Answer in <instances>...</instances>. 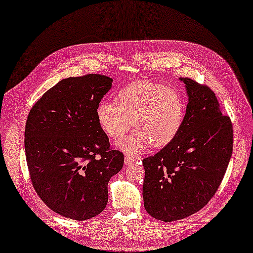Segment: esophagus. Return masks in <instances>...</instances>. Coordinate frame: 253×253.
Instances as JSON below:
<instances>
[{
	"mask_svg": "<svg viewBox=\"0 0 253 253\" xmlns=\"http://www.w3.org/2000/svg\"><path fill=\"white\" fill-rule=\"evenodd\" d=\"M135 161H136V160H135L134 158L129 157V156H126V157L124 158V162H125L126 166H130V164H133Z\"/></svg>",
	"mask_w": 253,
	"mask_h": 253,
	"instance_id": "34e87169",
	"label": "esophagus"
}]
</instances>
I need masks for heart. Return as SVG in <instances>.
<instances>
[{"mask_svg": "<svg viewBox=\"0 0 253 253\" xmlns=\"http://www.w3.org/2000/svg\"><path fill=\"white\" fill-rule=\"evenodd\" d=\"M184 114V102L178 92L149 82L125 87L116 95L115 103L102 101L96 108L98 124L113 139L122 137L132 122L136 129L116 142L118 149L132 156L150 145H169L179 132Z\"/></svg>", "mask_w": 253, "mask_h": 253, "instance_id": "b5f03b06", "label": "heart"}]
</instances>
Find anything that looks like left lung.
Segmentation results:
<instances>
[{
    "instance_id": "1",
    "label": "left lung",
    "mask_w": 253,
    "mask_h": 253,
    "mask_svg": "<svg viewBox=\"0 0 253 253\" xmlns=\"http://www.w3.org/2000/svg\"><path fill=\"white\" fill-rule=\"evenodd\" d=\"M188 96L175 137L154 156L142 160L146 211L170 222L204 208L220 185L233 153V125L223 116L214 92L181 78Z\"/></svg>"
}]
</instances>
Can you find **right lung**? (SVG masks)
I'll return each mask as SVG.
<instances>
[{
    "label": "right lung",
    "mask_w": 253,
    "mask_h": 253,
    "mask_svg": "<svg viewBox=\"0 0 253 253\" xmlns=\"http://www.w3.org/2000/svg\"><path fill=\"white\" fill-rule=\"evenodd\" d=\"M113 80L86 74L60 81L29 113L25 151L33 187L53 212L84 221L100 214L124 155L109 149L96 108Z\"/></svg>",
    "instance_id": "obj_1"
}]
</instances>
